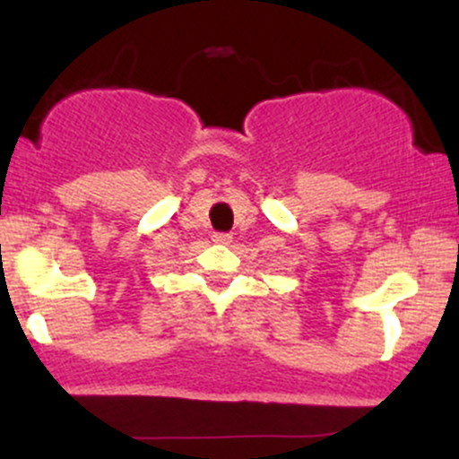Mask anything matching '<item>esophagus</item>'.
Here are the masks:
<instances>
[{
    "label": "esophagus",
    "instance_id": "esophagus-1",
    "mask_svg": "<svg viewBox=\"0 0 459 459\" xmlns=\"http://www.w3.org/2000/svg\"><path fill=\"white\" fill-rule=\"evenodd\" d=\"M230 239H233V235H230V233H215L213 235L215 244H229Z\"/></svg>",
    "mask_w": 459,
    "mask_h": 459
}]
</instances>
